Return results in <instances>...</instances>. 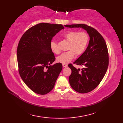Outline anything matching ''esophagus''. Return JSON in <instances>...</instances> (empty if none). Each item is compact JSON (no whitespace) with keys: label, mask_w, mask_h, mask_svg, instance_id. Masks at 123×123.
I'll list each match as a JSON object with an SVG mask.
<instances>
[{"label":"esophagus","mask_w":123,"mask_h":123,"mask_svg":"<svg viewBox=\"0 0 123 123\" xmlns=\"http://www.w3.org/2000/svg\"><path fill=\"white\" fill-rule=\"evenodd\" d=\"M62 66L64 67H65V68H66V67H67V65H66V64H62Z\"/></svg>","instance_id":"esophagus-1"}]
</instances>
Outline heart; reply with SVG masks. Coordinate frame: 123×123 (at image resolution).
Returning <instances> with one entry per match:
<instances>
[{"label":"heart","mask_w":123,"mask_h":123,"mask_svg":"<svg viewBox=\"0 0 123 123\" xmlns=\"http://www.w3.org/2000/svg\"><path fill=\"white\" fill-rule=\"evenodd\" d=\"M69 42L67 52L62 53L57 58L58 62L63 64H68L75 56V55H80L84 53L89 43V35L84 32H79L76 31H69L62 35ZM51 49L54 53L58 54L59 50L56 43L52 42L50 44Z\"/></svg>","instance_id":"heart-1"}]
</instances>
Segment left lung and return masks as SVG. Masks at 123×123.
Instances as JSON below:
<instances>
[{
  "mask_svg": "<svg viewBox=\"0 0 123 123\" xmlns=\"http://www.w3.org/2000/svg\"><path fill=\"white\" fill-rule=\"evenodd\" d=\"M67 28H81L90 37L88 46L74 64L84 66L81 70L69 64L72 73L69 83L73 89L86 93L94 89L105 76L109 64L108 52L105 40L97 30L85 24L65 25Z\"/></svg>",
  "mask_w": 123,
  "mask_h": 123,
  "instance_id": "1",
  "label": "left lung"
}]
</instances>
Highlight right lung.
Returning <instances> with one entry per match:
<instances>
[{
  "label": "right lung",
  "instance_id": "add662e5",
  "mask_svg": "<svg viewBox=\"0 0 123 123\" xmlns=\"http://www.w3.org/2000/svg\"><path fill=\"white\" fill-rule=\"evenodd\" d=\"M62 29V25L37 24L24 33L18 43L19 74L25 85L37 94L44 95L52 90L62 69L60 62L49 66L55 61L50 47L51 40Z\"/></svg>",
  "mask_w": 123,
  "mask_h": 123
}]
</instances>
